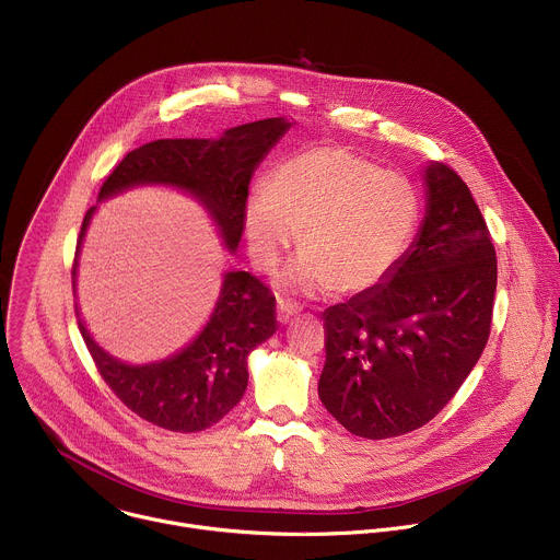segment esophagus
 Listing matches in <instances>:
<instances>
[{"label": "esophagus", "mask_w": 560, "mask_h": 560, "mask_svg": "<svg viewBox=\"0 0 560 560\" xmlns=\"http://www.w3.org/2000/svg\"><path fill=\"white\" fill-rule=\"evenodd\" d=\"M298 313H300V308H298L293 302L278 300V304H276V315H278V322H280V324H287V322L293 319Z\"/></svg>", "instance_id": "1"}]
</instances>
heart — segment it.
Returning <instances> with one entry per match:
<instances>
[{"label":"heart","mask_w":560,"mask_h":560,"mask_svg":"<svg viewBox=\"0 0 560 560\" xmlns=\"http://www.w3.org/2000/svg\"><path fill=\"white\" fill-rule=\"evenodd\" d=\"M418 221V195L405 177L330 144L287 158L269 188L245 206L249 252L267 271L302 232L304 252L278 280L293 295L335 287L357 295L378 287L400 265Z\"/></svg>","instance_id":"heart-1"}]
</instances>
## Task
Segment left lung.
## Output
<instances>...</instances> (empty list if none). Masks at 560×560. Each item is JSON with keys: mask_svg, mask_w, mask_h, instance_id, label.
<instances>
[{"mask_svg": "<svg viewBox=\"0 0 560 560\" xmlns=\"http://www.w3.org/2000/svg\"><path fill=\"white\" fill-rule=\"evenodd\" d=\"M424 217L394 273L324 311L319 398L350 433L383 440L427 424L479 361L492 319L497 258L468 186L422 168Z\"/></svg>", "mask_w": 560, "mask_h": 560, "instance_id": "obj_1", "label": "left lung"}]
</instances>
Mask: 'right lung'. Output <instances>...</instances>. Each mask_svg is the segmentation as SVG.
Here are the masks:
<instances>
[{
	"label": "right lung",
	"instance_id": "right-lung-1",
	"mask_svg": "<svg viewBox=\"0 0 560 560\" xmlns=\"http://www.w3.org/2000/svg\"><path fill=\"white\" fill-rule=\"evenodd\" d=\"M293 127L287 118H267L228 129L217 140H155L114 168L98 203L131 188L164 186L195 199L214 223L228 252L243 236L249 182L269 151ZM98 206L90 208L77 243L72 269L74 298L79 258ZM81 335L98 372L114 394L140 418L179 433L217 424L247 389V357L276 332V298L247 271H225L210 319L182 350L151 363H127L107 352L88 330L77 304Z\"/></svg>",
	"mask_w": 560,
	"mask_h": 560
}]
</instances>
